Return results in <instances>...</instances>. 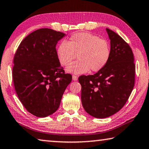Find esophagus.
<instances>
[{"label": "esophagus", "instance_id": "esophagus-1", "mask_svg": "<svg viewBox=\"0 0 149 149\" xmlns=\"http://www.w3.org/2000/svg\"><path fill=\"white\" fill-rule=\"evenodd\" d=\"M72 79H73V80H74V81H76V80H77V79H78V77L75 75H73Z\"/></svg>", "mask_w": 149, "mask_h": 149}]
</instances>
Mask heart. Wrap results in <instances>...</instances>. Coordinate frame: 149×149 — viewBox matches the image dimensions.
Returning a JSON list of instances; mask_svg holds the SVG:
<instances>
[{
  "label": "heart",
  "instance_id": "b5f03b06",
  "mask_svg": "<svg viewBox=\"0 0 149 149\" xmlns=\"http://www.w3.org/2000/svg\"><path fill=\"white\" fill-rule=\"evenodd\" d=\"M78 60L66 68L68 73L81 74L88 72H100L107 65L111 56L107 41L89 32L73 34L68 42L63 41L58 46L57 56L61 65L67 66L77 58Z\"/></svg>",
  "mask_w": 149,
  "mask_h": 149
}]
</instances>
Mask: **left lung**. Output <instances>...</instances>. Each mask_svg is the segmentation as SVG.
<instances>
[{
  "label": "left lung",
  "mask_w": 149,
  "mask_h": 149,
  "mask_svg": "<svg viewBox=\"0 0 149 149\" xmlns=\"http://www.w3.org/2000/svg\"><path fill=\"white\" fill-rule=\"evenodd\" d=\"M111 56L104 68L93 75H81V99L86 111L95 118H106L119 111L134 86L135 65L129 45L117 33L106 29Z\"/></svg>",
  "instance_id": "left-lung-1"
}]
</instances>
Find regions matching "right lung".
<instances>
[{
    "instance_id": "right-lung-1",
    "label": "right lung",
    "mask_w": 149,
    "mask_h": 149,
    "mask_svg": "<svg viewBox=\"0 0 149 149\" xmlns=\"http://www.w3.org/2000/svg\"><path fill=\"white\" fill-rule=\"evenodd\" d=\"M49 28L35 30L20 42L14 57L16 94L28 112L38 117L53 114L72 76L60 65L56 46L65 36Z\"/></svg>"
}]
</instances>
